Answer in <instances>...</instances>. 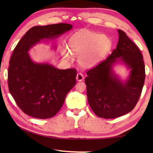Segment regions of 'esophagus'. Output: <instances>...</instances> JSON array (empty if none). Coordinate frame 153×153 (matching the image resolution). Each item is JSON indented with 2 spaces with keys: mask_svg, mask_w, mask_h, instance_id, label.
Here are the masks:
<instances>
[{
  "mask_svg": "<svg viewBox=\"0 0 153 153\" xmlns=\"http://www.w3.org/2000/svg\"><path fill=\"white\" fill-rule=\"evenodd\" d=\"M84 79V76L82 73H78L76 75V80L78 81H82Z\"/></svg>",
  "mask_w": 153,
  "mask_h": 153,
  "instance_id": "34e87169",
  "label": "esophagus"
}]
</instances>
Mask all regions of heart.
Listing matches in <instances>:
<instances>
[{"instance_id":"1","label":"heart","mask_w":153,"mask_h":153,"mask_svg":"<svg viewBox=\"0 0 153 153\" xmlns=\"http://www.w3.org/2000/svg\"><path fill=\"white\" fill-rule=\"evenodd\" d=\"M68 44L70 51L79 56V64L85 68L97 65L112 47L110 37L89 30L75 33L69 38ZM60 51L65 58H70V53L66 48L62 47Z\"/></svg>"}]
</instances>
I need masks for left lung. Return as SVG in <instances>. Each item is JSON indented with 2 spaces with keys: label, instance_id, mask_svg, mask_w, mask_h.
Listing matches in <instances>:
<instances>
[{
  "label": "left lung",
  "instance_id": "left-lung-1",
  "mask_svg": "<svg viewBox=\"0 0 153 153\" xmlns=\"http://www.w3.org/2000/svg\"><path fill=\"white\" fill-rule=\"evenodd\" d=\"M116 49L106 60L86 72L85 79L89 105L97 116L115 118L130 112L139 101L145 81V65L139 47L118 30ZM123 62L130 69L123 82L112 72V65Z\"/></svg>",
  "mask_w": 153,
  "mask_h": 153
}]
</instances>
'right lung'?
Wrapping results in <instances>:
<instances>
[{
	"instance_id": "add662e5",
	"label": "right lung",
	"mask_w": 153,
	"mask_h": 153,
	"mask_svg": "<svg viewBox=\"0 0 153 153\" xmlns=\"http://www.w3.org/2000/svg\"><path fill=\"white\" fill-rule=\"evenodd\" d=\"M72 28L68 24L37 26L27 31L14 48L10 60V93L22 111L36 118L53 117L76 84L75 69L59 70L48 63H37L28 51L44 39L56 38Z\"/></svg>"
}]
</instances>
